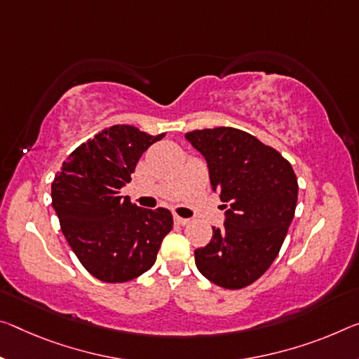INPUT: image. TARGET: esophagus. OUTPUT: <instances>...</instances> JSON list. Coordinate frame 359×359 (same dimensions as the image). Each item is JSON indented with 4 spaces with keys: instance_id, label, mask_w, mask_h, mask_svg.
I'll return each mask as SVG.
<instances>
[{
    "instance_id": "1",
    "label": "esophagus",
    "mask_w": 359,
    "mask_h": 359,
    "mask_svg": "<svg viewBox=\"0 0 359 359\" xmlns=\"http://www.w3.org/2000/svg\"><path fill=\"white\" fill-rule=\"evenodd\" d=\"M174 220L177 222L179 225H189L190 220L189 219H184V217H179V215H174Z\"/></svg>"
}]
</instances>
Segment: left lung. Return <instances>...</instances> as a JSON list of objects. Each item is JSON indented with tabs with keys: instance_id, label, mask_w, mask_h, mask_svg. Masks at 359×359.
<instances>
[{
	"instance_id": "8db88e82",
	"label": "left lung",
	"mask_w": 359,
	"mask_h": 359,
	"mask_svg": "<svg viewBox=\"0 0 359 359\" xmlns=\"http://www.w3.org/2000/svg\"><path fill=\"white\" fill-rule=\"evenodd\" d=\"M208 163L225 222L195 251L198 270L210 283L241 289L269 270L287 235L299 185L287 159L254 135L235 128L187 133Z\"/></svg>"
}]
</instances>
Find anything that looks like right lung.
Masks as SVG:
<instances>
[{
  "instance_id": "obj_1",
  "label": "right lung",
  "mask_w": 359,
  "mask_h": 359,
  "mask_svg": "<svg viewBox=\"0 0 359 359\" xmlns=\"http://www.w3.org/2000/svg\"><path fill=\"white\" fill-rule=\"evenodd\" d=\"M164 135L129 124L104 129L70 153L53 182L62 233L84 269L100 281L126 283L150 270L172 230L168 209L139 208L119 195L144 151Z\"/></svg>"
}]
</instances>
